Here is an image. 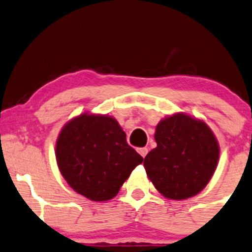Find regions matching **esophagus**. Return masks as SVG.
<instances>
[{"mask_svg": "<svg viewBox=\"0 0 252 252\" xmlns=\"http://www.w3.org/2000/svg\"><path fill=\"white\" fill-rule=\"evenodd\" d=\"M137 152L140 153V156H141L142 158H145L147 156V153H148V150L146 147H142V148H139V150H137Z\"/></svg>", "mask_w": 252, "mask_h": 252, "instance_id": "obj_1", "label": "esophagus"}]
</instances>
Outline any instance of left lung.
I'll use <instances>...</instances> for the list:
<instances>
[{"label": "left lung", "mask_w": 252, "mask_h": 252, "mask_svg": "<svg viewBox=\"0 0 252 252\" xmlns=\"http://www.w3.org/2000/svg\"><path fill=\"white\" fill-rule=\"evenodd\" d=\"M157 147L145 157L148 179L169 199L198 194L215 173L220 156L211 129L199 119L176 113L156 128Z\"/></svg>", "instance_id": "1"}]
</instances>
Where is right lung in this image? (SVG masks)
<instances>
[{
    "mask_svg": "<svg viewBox=\"0 0 252 252\" xmlns=\"http://www.w3.org/2000/svg\"><path fill=\"white\" fill-rule=\"evenodd\" d=\"M115 118L83 115L68 122L57 141V161L71 189L94 202L117 195L144 158L126 142Z\"/></svg>",
    "mask_w": 252,
    "mask_h": 252,
    "instance_id": "right-lung-1",
    "label": "right lung"
}]
</instances>
